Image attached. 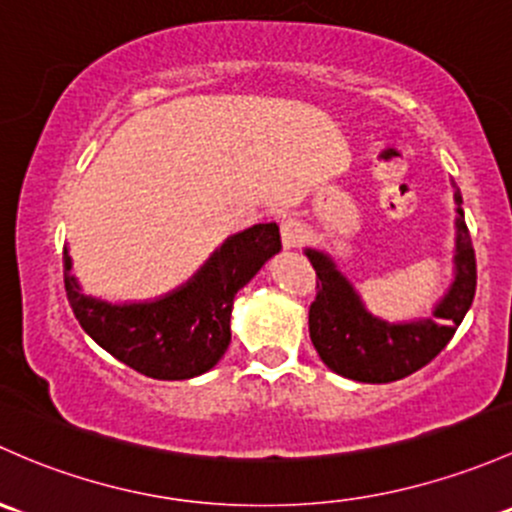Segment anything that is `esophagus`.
I'll return each mask as SVG.
<instances>
[{"label": "esophagus", "instance_id": "34e87169", "mask_svg": "<svg viewBox=\"0 0 512 512\" xmlns=\"http://www.w3.org/2000/svg\"><path fill=\"white\" fill-rule=\"evenodd\" d=\"M301 240H304V225L299 223V220H284L282 223V245L284 250H294V247L301 245Z\"/></svg>", "mask_w": 512, "mask_h": 512}]
</instances>
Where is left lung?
Segmentation results:
<instances>
[{"label":"left lung","instance_id":"obj_1","mask_svg":"<svg viewBox=\"0 0 512 512\" xmlns=\"http://www.w3.org/2000/svg\"><path fill=\"white\" fill-rule=\"evenodd\" d=\"M456 203L454 279L432 314L412 321H387L370 314L351 279L326 250L306 247L316 270V299L309 309V336L333 373L355 383H395L444 351L464 321L476 294V255L466 228L461 193Z\"/></svg>","mask_w":512,"mask_h":512}]
</instances>
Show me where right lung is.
I'll use <instances>...</instances> for the list:
<instances>
[{
  "mask_svg": "<svg viewBox=\"0 0 512 512\" xmlns=\"http://www.w3.org/2000/svg\"><path fill=\"white\" fill-rule=\"evenodd\" d=\"M279 250L277 223H257L230 235L164 297L112 304L83 292L66 247V294L83 331L120 363L154 380H188L215 368L228 351L235 294Z\"/></svg>",
  "mask_w": 512,
  "mask_h": 512,
  "instance_id": "obj_1",
  "label": "right lung"
}]
</instances>
